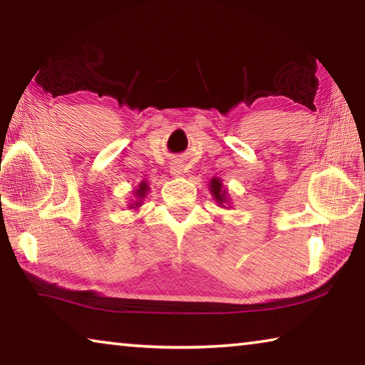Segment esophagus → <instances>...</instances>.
<instances>
[{
	"mask_svg": "<svg viewBox=\"0 0 365 365\" xmlns=\"http://www.w3.org/2000/svg\"><path fill=\"white\" fill-rule=\"evenodd\" d=\"M182 170H183V168H182V164L180 163H172L170 164V174L174 175V177H180L182 175Z\"/></svg>",
	"mask_w": 365,
	"mask_h": 365,
	"instance_id": "1",
	"label": "esophagus"
}]
</instances>
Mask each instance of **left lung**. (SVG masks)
<instances>
[{
	"mask_svg": "<svg viewBox=\"0 0 365 365\" xmlns=\"http://www.w3.org/2000/svg\"><path fill=\"white\" fill-rule=\"evenodd\" d=\"M209 191H211V195L214 197V201L217 202L220 207H225L230 205V197H228V190L224 187V183H222L220 178L217 177H212L211 182H209Z\"/></svg>",
	"mask_w": 365,
	"mask_h": 365,
	"instance_id": "left-lung-1",
	"label": "left lung"
}]
</instances>
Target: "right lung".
<instances>
[{"label": "right lung", "mask_w": 365, "mask_h": 365, "mask_svg": "<svg viewBox=\"0 0 365 365\" xmlns=\"http://www.w3.org/2000/svg\"><path fill=\"white\" fill-rule=\"evenodd\" d=\"M148 191H150V187H148V182L146 180H141L138 183V187L133 190V200L130 205H128V209H133V211H137V209L143 205V200L148 195Z\"/></svg>", "instance_id": "obj_1"}]
</instances>
